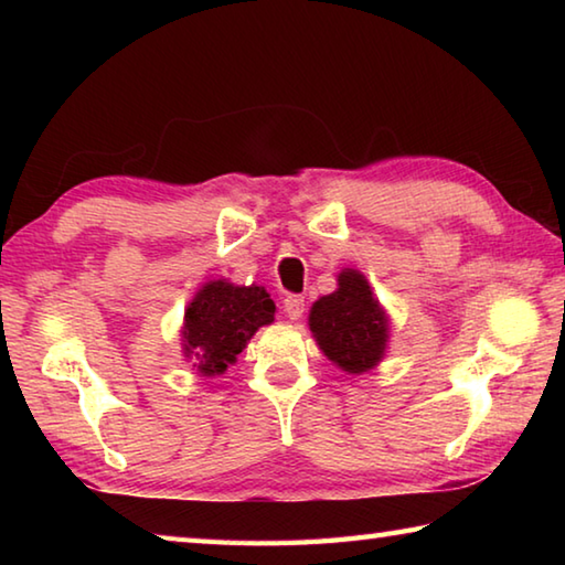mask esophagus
Here are the masks:
<instances>
[{"instance_id": "34e87169", "label": "esophagus", "mask_w": 565, "mask_h": 565, "mask_svg": "<svg viewBox=\"0 0 565 565\" xmlns=\"http://www.w3.org/2000/svg\"><path fill=\"white\" fill-rule=\"evenodd\" d=\"M303 311H306V301H303V296H299V294H289L284 299V313L289 319H301L303 317Z\"/></svg>"}]
</instances>
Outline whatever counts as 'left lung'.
<instances>
[{"label": "left lung", "mask_w": 565, "mask_h": 565, "mask_svg": "<svg viewBox=\"0 0 565 565\" xmlns=\"http://www.w3.org/2000/svg\"><path fill=\"white\" fill-rule=\"evenodd\" d=\"M309 327L319 349L349 374L381 361L386 349V317L359 271H341L339 289L311 306Z\"/></svg>", "instance_id": "left-lung-1"}]
</instances>
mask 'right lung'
<instances>
[{
	"instance_id": "add662e5",
	"label": "right lung",
	"mask_w": 565,
	"mask_h": 565,
	"mask_svg": "<svg viewBox=\"0 0 565 565\" xmlns=\"http://www.w3.org/2000/svg\"><path fill=\"white\" fill-rule=\"evenodd\" d=\"M274 311L262 286L206 284L184 313V353L204 376L224 374L256 329L274 321Z\"/></svg>"
}]
</instances>
